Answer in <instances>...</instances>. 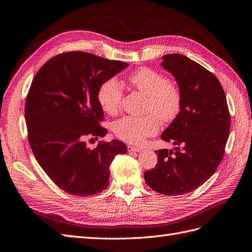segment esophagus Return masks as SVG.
<instances>
[{
  "mask_svg": "<svg viewBox=\"0 0 252 252\" xmlns=\"http://www.w3.org/2000/svg\"><path fill=\"white\" fill-rule=\"evenodd\" d=\"M128 151H130V152H140L141 149L139 147H134V146H130V145H129V146H128Z\"/></svg>",
  "mask_w": 252,
  "mask_h": 252,
  "instance_id": "obj_1",
  "label": "esophagus"
}]
</instances>
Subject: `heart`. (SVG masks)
I'll return each mask as SVG.
<instances>
[{
	"label": "heart",
	"instance_id": "obj_1",
	"mask_svg": "<svg viewBox=\"0 0 252 252\" xmlns=\"http://www.w3.org/2000/svg\"><path fill=\"white\" fill-rule=\"evenodd\" d=\"M129 82L140 93L148 96L147 110L144 117H124L113 124V132L119 139L131 144H140L148 136L154 135L159 128V120L172 122L181 111L182 95L180 90L169 83L164 74L142 67L129 75ZM123 89L117 79L104 81L96 93V100L104 112L113 116L120 107Z\"/></svg>",
	"mask_w": 252,
	"mask_h": 252
}]
</instances>
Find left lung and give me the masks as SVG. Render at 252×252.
<instances>
[{
    "label": "left lung",
    "mask_w": 252,
    "mask_h": 252,
    "mask_svg": "<svg viewBox=\"0 0 252 252\" xmlns=\"http://www.w3.org/2000/svg\"><path fill=\"white\" fill-rule=\"evenodd\" d=\"M161 65L173 75L182 95L180 113L161 135L177 147L157 150L156 168L145 171L144 178L158 193L182 195L217 170L229 135L230 114L222 85L206 68L179 53L164 56Z\"/></svg>",
    "instance_id": "left-lung-1"
}]
</instances>
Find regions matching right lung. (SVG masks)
I'll return each mask as SVG.
<instances>
[{
    "mask_svg": "<svg viewBox=\"0 0 252 252\" xmlns=\"http://www.w3.org/2000/svg\"><path fill=\"white\" fill-rule=\"evenodd\" d=\"M128 66L83 51L50 59L37 71L25 104L28 141L37 163L67 193L87 196L109 185V165L126 154L123 142L86 140L103 138L104 112L96 100L101 84Z\"/></svg>",
    "mask_w": 252,
    "mask_h": 252,
    "instance_id": "obj_1",
    "label": "right lung"
}]
</instances>
